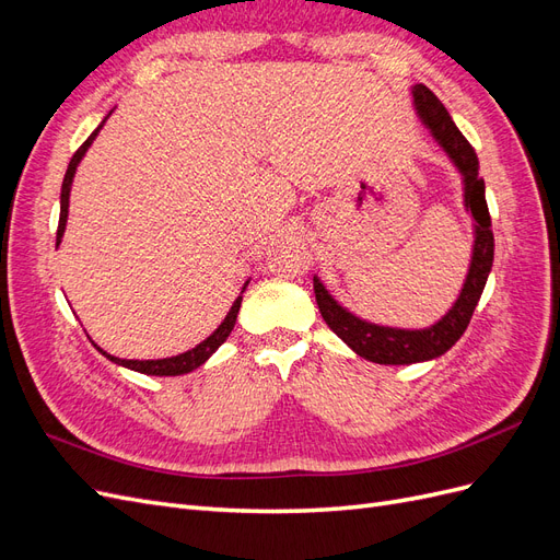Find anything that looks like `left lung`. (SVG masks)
Segmentation results:
<instances>
[{
  "label": "left lung",
  "instance_id": "left-lung-1",
  "mask_svg": "<svg viewBox=\"0 0 560 560\" xmlns=\"http://www.w3.org/2000/svg\"><path fill=\"white\" fill-rule=\"evenodd\" d=\"M413 105L436 144L446 151V156L463 175V191H465V208L474 219V247L471 261L460 296L455 299L451 311L436 319L432 327L425 329H397L383 327L366 322L343 308L329 292L327 287L313 278V290L317 308L325 317L329 329L346 341L360 358L376 362V364H416L428 362L451 350L457 338H460L469 325L471 313L477 308L481 292L486 287L490 268H493V231H490V214L486 206V184L479 175V159L474 147L465 140V135L457 130L446 107L439 103V97L418 83L411 89Z\"/></svg>",
  "mask_w": 560,
  "mask_h": 560
}]
</instances>
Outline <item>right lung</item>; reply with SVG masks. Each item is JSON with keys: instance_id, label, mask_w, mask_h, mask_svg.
<instances>
[{"instance_id": "right-lung-1", "label": "right lung", "mask_w": 560, "mask_h": 560, "mask_svg": "<svg viewBox=\"0 0 560 560\" xmlns=\"http://www.w3.org/2000/svg\"><path fill=\"white\" fill-rule=\"evenodd\" d=\"M107 121V118H105ZM105 121L100 124L93 132H91V138L83 142L79 149H77V154L72 156V161H70V165H67V173H65V179H62V191H60V222H58V235H56V247L60 245V241H62V235H65V224H67V210H70V191H72V182H74V173H77V165L81 163V159H83V154H86L89 151V147L93 144V140L97 138V132H100V128L105 126ZM249 284V280L245 282V287ZM245 287H243V292H245ZM241 303H243V296H238L233 301V306H231V311L226 313V317H224V322L222 325H219L206 341L202 343H198L196 348H191V350H186V352H182V354H175V358H165V360H121V358H114V354H109V352H105L103 348H97L95 343V348L105 354V358L109 360V362H114V364H118V366H126V369H132V371H140V374H147V376H182V374H189V371H194V369H198L200 364H206L210 358H212V352L222 346L226 338H229V334L233 331V325H235V317H238V311H241Z\"/></svg>"}]
</instances>
